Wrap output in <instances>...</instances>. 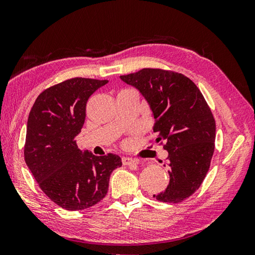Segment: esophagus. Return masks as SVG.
<instances>
[{
  "label": "esophagus",
  "instance_id": "esophagus-1",
  "mask_svg": "<svg viewBox=\"0 0 255 255\" xmlns=\"http://www.w3.org/2000/svg\"><path fill=\"white\" fill-rule=\"evenodd\" d=\"M123 164L126 166H137L138 165V160L130 158V157H123Z\"/></svg>",
  "mask_w": 255,
  "mask_h": 255
}]
</instances>
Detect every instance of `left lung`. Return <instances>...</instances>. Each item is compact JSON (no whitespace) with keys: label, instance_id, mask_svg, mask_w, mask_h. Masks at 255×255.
I'll list each match as a JSON object with an SVG mask.
<instances>
[{"label":"left lung","instance_id":"left-lung-1","mask_svg":"<svg viewBox=\"0 0 255 255\" xmlns=\"http://www.w3.org/2000/svg\"><path fill=\"white\" fill-rule=\"evenodd\" d=\"M120 79L146 100L155 120L156 142L165 141L168 152L169 184L154 197L184 201L201 186L214 152L215 120L204 97L187 77L160 69H141Z\"/></svg>","mask_w":255,"mask_h":255}]
</instances>
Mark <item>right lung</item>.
<instances>
[{"label": "right lung", "instance_id": "add662e5", "mask_svg": "<svg viewBox=\"0 0 255 255\" xmlns=\"http://www.w3.org/2000/svg\"><path fill=\"white\" fill-rule=\"evenodd\" d=\"M108 80L72 78L41 92L26 125L24 158L40 188L68 211L94 206L108 192L118 155L95 156L77 146L86 119V106Z\"/></svg>", "mask_w": 255, "mask_h": 255}]
</instances>
